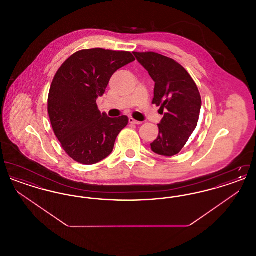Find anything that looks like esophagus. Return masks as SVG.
<instances>
[{
  "label": "esophagus",
  "instance_id": "34e87169",
  "mask_svg": "<svg viewBox=\"0 0 256 256\" xmlns=\"http://www.w3.org/2000/svg\"><path fill=\"white\" fill-rule=\"evenodd\" d=\"M128 122H130V124H142V122H139V121L134 120V118H130V119H128Z\"/></svg>",
  "mask_w": 256,
  "mask_h": 256
}]
</instances>
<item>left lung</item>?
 I'll return each mask as SVG.
<instances>
[{"label": "left lung", "instance_id": "1", "mask_svg": "<svg viewBox=\"0 0 256 256\" xmlns=\"http://www.w3.org/2000/svg\"><path fill=\"white\" fill-rule=\"evenodd\" d=\"M134 54L156 82L152 104L163 118L158 138L150 144L159 156L178 154L196 128L202 98L194 80L176 61L154 52Z\"/></svg>", "mask_w": 256, "mask_h": 256}]
</instances>
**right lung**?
<instances>
[{
	"label": "right lung",
	"instance_id": "right-lung-1",
	"mask_svg": "<svg viewBox=\"0 0 256 256\" xmlns=\"http://www.w3.org/2000/svg\"><path fill=\"white\" fill-rule=\"evenodd\" d=\"M134 60L130 52L82 50L58 70L50 88L48 113L54 132L74 161L92 165L112 152L128 118L108 117L98 110L96 100L112 74Z\"/></svg>",
	"mask_w": 256,
	"mask_h": 256
}]
</instances>
